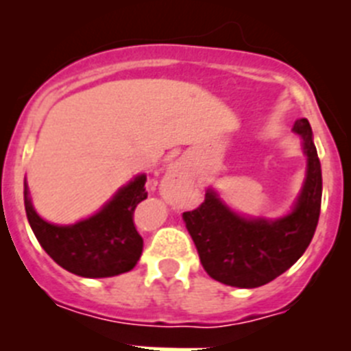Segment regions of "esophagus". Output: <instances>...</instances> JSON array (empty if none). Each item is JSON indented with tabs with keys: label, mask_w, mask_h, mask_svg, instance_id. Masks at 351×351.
I'll list each match as a JSON object with an SVG mask.
<instances>
[{
	"label": "esophagus",
	"mask_w": 351,
	"mask_h": 351,
	"mask_svg": "<svg viewBox=\"0 0 351 351\" xmlns=\"http://www.w3.org/2000/svg\"><path fill=\"white\" fill-rule=\"evenodd\" d=\"M188 176H186L184 169L181 165H176L167 172L165 179H163V184L167 188H176V190H184L186 186H188Z\"/></svg>",
	"instance_id": "1"
}]
</instances>
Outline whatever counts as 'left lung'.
<instances>
[{"label": "left lung", "instance_id": "1", "mask_svg": "<svg viewBox=\"0 0 351 351\" xmlns=\"http://www.w3.org/2000/svg\"><path fill=\"white\" fill-rule=\"evenodd\" d=\"M304 138L308 178L295 209L276 221L232 213L207 191L202 206L182 214L204 269L213 280L237 288L267 285L302 256L315 235L322 206V167L308 119L293 126Z\"/></svg>", "mask_w": 351, "mask_h": 351}]
</instances>
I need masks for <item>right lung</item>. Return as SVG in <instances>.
Returning <instances> with one entry per match:
<instances>
[{
	"label": "right lung",
	"mask_w": 351,
	"mask_h": 351,
	"mask_svg": "<svg viewBox=\"0 0 351 351\" xmlns=\"http://www.w3.org/2000/svg\"><path fill=\"white\" fill-rule=\"evenodd\" d=\"M144 198L145 176H138L98 214L75 225L58 226L40 218L24 188L27 221L40 246L58 265L82 278H110L135 267L144 241L135 228L133 213Z\"/></svg>",
	"instance_id": "obj_1"
}]
</instances>
